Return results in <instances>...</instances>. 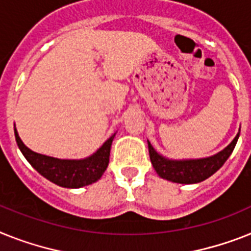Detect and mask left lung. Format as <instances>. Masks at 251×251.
<instances>
[{
  "mask_svg": "<svg viewBox=\"0 0 251 251\" xmlns=\"http://www.w3.org/2000/svg\"><path fill=\"white\" fill-rule=\"evenodd\" d=\"M239 136L240 132L225 150L214 156L198 159V160H169L159 155L149 142L151 164L156 173L168 181L176 182V183H198L214 175L215 172L225 164L226 160L229 158V155L232 154Z\"/></svg>",
  "mask_w": 251,
  "mask_h": 251,
  "instance_id": "8db88e82",
  "label": "left lung"
}]
</instances>
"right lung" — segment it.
Returning <instances> with one entry per match:
<instances>
[{"instance_id": "obj_1", "label": "right lung", "mask_w": 251, "mask_h": 251, "mask_svg": "<svg viewBox=\"0 0 251 251\" xmlns=\"http://www.w3.org/2000/svg\"><path fill=\"white\" fill-rule=\"evenodd\" d=\"M15 138L19 149L39 175L66 188H79L99 181L106 171L110 156V148L114 134L99 150L87 159L82 160H61L46 155L37 154L23 144L15 129Z\"/></svg>"}]
</instances>
